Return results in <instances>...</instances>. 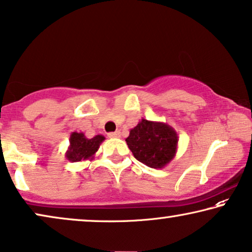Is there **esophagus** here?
<instances>
[{"label":"esophagus","mask_w":252,"mask_h":252,"mask_svg":"<svg viewBox=\"0 0 252 252\" xmlns=\"http://www.w3.org/2000/svg\"><path fill=\"white\" fill-rule=\"evenodd\" d=\"M109 138H118L120 137V131H115V132H109L108 133Z\"/></svg>","instance_id":"1"}]
</instances>
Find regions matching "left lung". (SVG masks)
<instances>
[{"label":"left lung","instance_id":"left-lung-1","mask_svg":"<svg viewBox=\"0 0 252 252\" xmlns=\"http://www.w3.org/2000/svg\"><path fill=\"white\" fill-rule=\"evenodd\" d=\"M178 134L163 122L141 121L130 130L126 139L133 157L145 165L162 169L172 161L178 148Z\"/></svg>","mask_w":252,"mask_h":252}]
</instances>
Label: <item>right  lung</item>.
Here are the masks:
<instances>
[{"label": "right lung", "mask_w": 252, "mask_h": 252, "mask_svg": "<svg viewBox=\"0 0 252 252\" xmlns=\"http://www.w3.org/2000/svg\"><path fill=\"white\" fill-rule=\"evenodd\" d=\"M105 137L102 134H97L94 138H87L83 132H72L69 137V146L66 151L65 157L70 162H82L92 160L95 152Z\"/></svg>", "instance_id": "add662e5"}]
</instances>
